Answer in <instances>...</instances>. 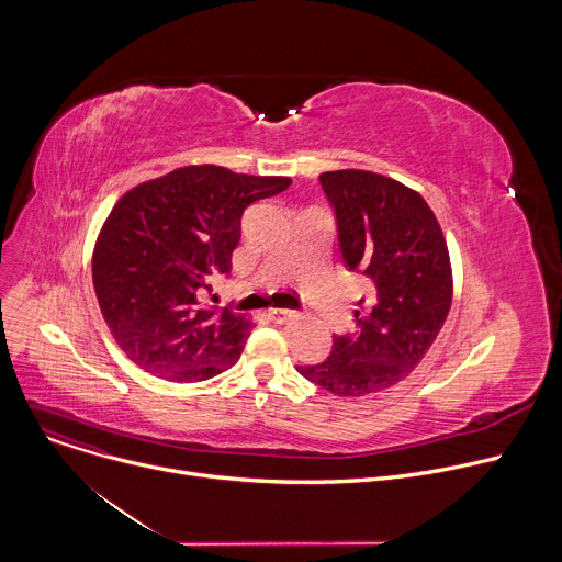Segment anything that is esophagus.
<instances>
[{
  "label": "esophagus",
  "mask_w": 562,
  "mask_h": 562,
  "mask_svg": "<svg viewBox=\"0 0 562 562\" xmlns=\"http://www.w3.org/2000/svg\"><path fill=\"white\" fill-rule=\"evenodd\" d=\"M267 315L269 319H273V323H289V319H293L297 313L293 308H269Z\"/></svg>",
  "instance_id": "34e87169"
}]
</instances>
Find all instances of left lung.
Segmentation results:
<instances>
[{"label":"left lung","mask_w":562,"mask_h":562,"mask_svg":"<svg viewBox=\"0 0 562 562\" xmlns=\"http://www.w3.org/2000/svg\"><path fill=\"white\" fill-rule=\"evenodd\" d=\"M349 271L373 284L358 331L334 336L327 362L297 367L313 384L360 397L405 380L440 334L453 297L442 228L425 198L393 178L342 169L319 176Z\"/></svg>","instance_id":"8db88e82"}]
</instances>
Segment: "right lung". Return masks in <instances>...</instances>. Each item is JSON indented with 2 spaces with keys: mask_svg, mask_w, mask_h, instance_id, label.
<instances>
[{
  "mask_svg": "<svg viewBox=\"0 0 562 562\" xmlns=\"http://www.w3.org/2000/svg\"><path fill=\"white\" fill-rule=\"evenodd\" d=\"M291 187V178L191 165L126 191L100 228L93 286L120 349L144 371L200 382L231 369L251 319L231 306L206 308L249 204Z\"/></svg>",
  "mask_w": 562,
  "mask_h": 562,
  "instance_id": "right-lung-1",
  "label": "right lung"
}]
</instances>
